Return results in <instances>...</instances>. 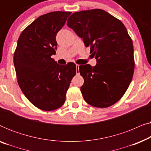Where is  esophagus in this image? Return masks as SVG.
<instances>
[{
    "label": "esophagus",
    "instance_id": "34e87169",
    "mask_svg": "<svg viewBox=\"0 0 151 151\" xmlns=\"http://www.w3.org/2000/svg\"><path fill=\"white\" fill-rule=\"evenodd\" d=\"M76 73H77L78 75V74L80 73V71H79V67H80V65H77V64H76Z\"/></svg>",
    "mask_w": 151,
    "mask_h": 151
}]
</instances>
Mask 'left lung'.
<instances>
[{
	"label": "left lung",
	"instance_id": "8db88e82",
	"mask_svg": "<svg viewBox=\"0 0 151 151\" xmlns=\"http://www.w3.org/2000/svg\"><path fill=\"white\" fill-rule=\"evenodd\" d=\"M67 24L90 47V53L97 60L95 67L88 64L79 67L84 100L98 108L112 106L127 91L135 69L133 41L125 26L100 9L75 12Z\"/></svg>",
	"mask_w": 151,
	"mask_h": 151
}]
</instances>
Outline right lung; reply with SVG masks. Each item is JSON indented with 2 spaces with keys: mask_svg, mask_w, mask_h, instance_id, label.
Masks as SVG:
<instances>
[{
  "mask_svg": "<svg viewBox=\"0 0 151 151\" xmlns=\"http://www.w3.org/2000/svg\"><path fill=\"white\" fill-rule=\"evenodd\" d=\"M71 14L58 11L40 16L22 31L14 51L18 85L29 101L42 111L63 106L76 74L73 63L60 65L51 58L57 48V33Z\"/></svg>",
  "mask_w": 151,
  "mask_h": 151,
  "instance_id": "obj_1",
  "label": "right lung"
}]
</instances>
